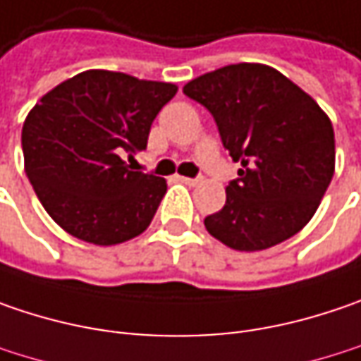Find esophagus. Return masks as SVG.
<instances>
[{
  "label": "esophagus",
  "instance_id": "1",
  "mask_svg": "<svg viewBox=\"0 0 361 361\" xmlns=\"http://www.w3.org/2000/svg\"><path fill=\"white\" fill-rule=\"evenodd\" d=\"M178 180H180L181 183H185V185H196V183L200 181L198 178H183V176H180Z\"/></svg>",
  "mask_w": 361,
  "mask_h": 361
}]
</instances>
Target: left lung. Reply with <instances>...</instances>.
<instances>
[{"label":"left lung","mask_w":361,"mask_h":361,"mask_svg":"<svg viewBox=\"0 0 361 361\" xmlns=\"http://www.w3.org/2000/svg\"><path fill=\"white\" fill-rule=\"evenodd\" d=\"M219 126L239 178L224 206L204 219L231 249L262 251L296 235L317 212L335 171V135L321 106L286 75L239 63L183 85Z\"/></svg>","instance_id":"left-lung-1"}]
</instances>
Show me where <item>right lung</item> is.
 I'll list each match as a JSON object with an SVG mask.
<instances>
[{"instance_id":"1","label":"right lung","mask_w":361,"mask_h":361,"mask_svg":"<svg viewBox=\"0 0 361 361\" xmlns=\"http://www.w3.org/2000/svg\"><path fill=\"white\" fill-rule=\"evenodd\" d=\"M176 94L173 83L90 69L40 97L22 126L24 169L63 231L118 245L151 224L167 181L122 157L147 149L153 120Z\"/></svg>"}]
</instances>
